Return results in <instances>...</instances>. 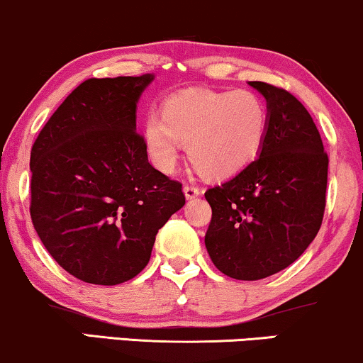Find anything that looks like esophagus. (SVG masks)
<instances>
[{
  "instance_id": "1",
  "label": "esophagus",
  "mask_w": 363,
  "mask_h": 363,
  "mask_svg": "<svg viewBox=\"0 0 363 363\" xmlns=\"http://www.w3.org/2000/svg\"><path fill=\"white\" fill-rule=\"evenodd\" d=\"M184 196L187 197V199H194V197H197L201 194V191L197 189L196 186H184Z\"/></svg>"
}]
</instances>
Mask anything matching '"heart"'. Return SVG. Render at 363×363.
<instances>
[{"label": "heart", "mask_w": 363, "mask_h": 363, "mask_svg": "<svg viewBox=\"0 0 363 363\" xmlns=\"http://www.w3.org/2000/svg\"><path fill=\"white\" fill-rule=\"evenodd\" d=\"M268 108L253 90H197L174 95L164 105L162 121L150 116L145 142L154 164L172 172L182 144L197 171L226 179L242 171L263 147Z\"/></svg>", "instance_id": "obj_1"}]
</instances>
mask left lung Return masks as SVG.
<instances>
[{"instance_id":"1","label":"left lung","mask_w":363,"mask_h":363,"mask_svg":"<svg viewBox=\"0 0 363 363\" xmlns=\"http://www.w3.org/2000/svg\"><path fill=\"white\" fill-rule=\"evenodd\" d=\"M266 100L268 132L253 162L206 191L204 242L229 278L255 281L288 268L322 226L328 157L313 118L290 91L247 82Z\"/></svg>"}]
</instances>
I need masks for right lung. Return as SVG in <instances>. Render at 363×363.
<instances>
[{
	"label": "right lung",
	"instance_id": "right-lung-1",
	"mask_svg": "<svg viewBox=\"0 0 363 363\" xmlns=\"http://www.w3.org/2000/svg\"><path fill=\"white\" fill-rule=\"evenodd\" d=\"M152 80H85L31 149V221L53 259L85 283L137 277L159 229L186 204L182 186L150 166L137 134V104Z\"/></svg>",
	"mask_w": 363,
	"mask_h": 363
}]
</instances>
